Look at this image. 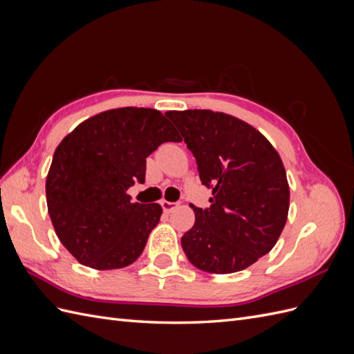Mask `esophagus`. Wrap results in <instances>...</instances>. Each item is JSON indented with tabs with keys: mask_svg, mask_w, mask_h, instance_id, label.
<instances>
[{
	"mask_svg": "<svg viewBox=\"0 0 354 354\" xmlns=\"http://www.w3.org/2000/svg\"><path fill=\"white\" fill-rule=\"evenodd\" d=\"M160 205H162L164 212H171L178 205V203L177 202H169V201H162V202H160Z\"/></svg>",
	"mask_w": 354,
	"mask_h": 354,
	"instance_id": "obj_1",
	"label": "esophagus"
}]
</instances>
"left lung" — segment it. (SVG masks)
<instances>
[{"instance_id":"left-lung-1","label":"left lung","mask_w":354,"mask_h":354,"mask_svg":"<svg viewBox=\"0 0 354 354\" xmlns=\"http://www.w3.org/2000/svg\"><path fill=\"white\" fill-rule=\"evenodd\" d=\"M165 115L194 153L202 185L212 189L209 208H194V227L181 238L187 260L216 274L246 269L273 248L288 218L289 186L279 153L232 115L207 109Z\"/></svg>"}]
</instances>
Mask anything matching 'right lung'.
<instances>
[{
  "instance_id": "1",
  "label": "right lung",
  "mask_w": 354,
  "mask_h": 354,
  "mask_svg": "<svg viewBox=\"0 0 354 354\" xmlns=\"http://www.w3.org/2000/svg\"><path fill=\"white\" fill-rule=\"evenodd\" d=\"M181 137L155 109L120 108L94 115L53 155L46 181L48 214L63 246L81 264L112 270L134 263L159 223V203L131 202L145 183L146 158Z\"/></svg>"
}]
</instances>
